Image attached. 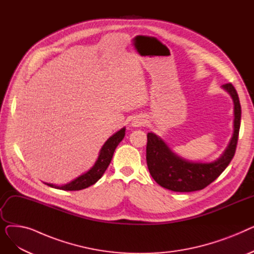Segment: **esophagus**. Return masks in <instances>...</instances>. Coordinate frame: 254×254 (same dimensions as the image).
I'll return each mask as SVG.
<instances>
[{
	"label": "esophagus",
	"mask_w": 254,
	"mask_h": 254,
	"mask_svg": "<svg viewBox=\"0 0 254 254\" xmlns=\"http://www.w3.org/2000/svg\"><path fill=\"white\" fill-rule=\"evenodd\" d=\"M144 125H145V119L143 117H141V116L136 117L134 120H132V123H131V126L135 127H142Z\"/></svg>",
	"instance_id": "1"
}]
</instances>
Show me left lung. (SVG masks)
Wrapping results in <instances>:
<instances>
[{
    "mask_svg": "<svg viewBox=\"0 0 254 254\" xmlns=\"http://www.w3.org/2000/svg\"><path fill=\"white\" fill-rule=\"evenodd\" d=\"M222 87L232 96L235 105L234 135L223 154L217 161L203 164L192 163L173 153L165 142L153 132L147 134L146 161L150 175L163 188L178 192L201 190L219 177L233 159L241 125V105L236 88L232 83Z\"/></svg>",
    "mask_w": 254,
    "mask_h": 254,
    "instance_id": "8db88e82",
    "label": "left lung"
}]
</instances>
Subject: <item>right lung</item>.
<instances>
[{
	"label": "right lung",
	"instance_id": "1",
	"mask_svg": "<svg viewBox=\"0 0 254 254\" xmlns=\"http://www.w3.org/2000/svg\"><path fill=\"white\" fill-rule=\"evenodd\" d=\"M126 135V128H122L118 130L117 132L110 137L108 140L106 141V143L103 145V147L100 151V155L98 157V161L96 162L95 166H93L88 172H86L85 174L79 176L72 182L64 184L63 186H57L53 184L45 183L48 186H51V188L63 190H84L88 186L95 184L105 173L106 169L108 168L109 164L111 163V159L113 156V153L115 151V148L117 147V145L122 142Z\"/></svg>",
	"mask_w": 254,
	"mask_h": 254
}]
</instances>
